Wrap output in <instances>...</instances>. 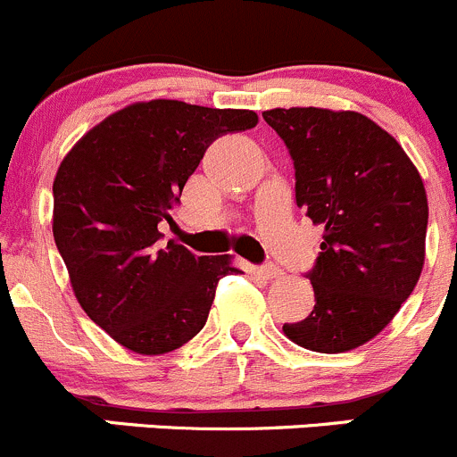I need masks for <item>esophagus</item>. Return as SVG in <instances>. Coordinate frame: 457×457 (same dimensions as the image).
Segmentation results:
<instances>
[{
	"label": "esophagus",
	"instance_id": "obj_1",
	"mask_svg": "<svg viewBox=\"0 0 457 457\" xmlns=\"http://www.w3.org/2000/svg\"><path fill=\"white\" fill-rule=\"evenodd\" d=\"M256 274L265 280H274V278H280V274H283V271H280L276 265H261V267H256Z\"/></svg>",
	"mask_w": 457,
	"mask_h": 457
}]
</instances>
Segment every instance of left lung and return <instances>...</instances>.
Segmentation results:
<instances>
[{
  "instance_id": "obj_1",
  "label": "left lung",
  "mask_w": 457,
  "mask_h": 457,
  "mask_svg": "<svg viewBox=\"0 0 457 457\" xmlns=\"http://www.w3.org/2000/svg\"><path fill=\"white\" fill-rule=\"evenodd\" d=\"M287 145L296 205L322 228L307 278L316 305L285 322L292 343L320 353L356 349L411 296L422 265L428 205L400 143L361 112L276 108L262 112Z\"/></svg>"
}]
</instances>
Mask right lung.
<instances>
[{"instance_id":"add662e5","label":"right lung","mask_w":457,"mask_h":457,"mask_svg":"<svg viewBox=\"0 0 457 457\" xmlns=\"http://www.w3.org/2000/svg\"><path fill=\"white\" fill-rule=\"evenodd\" d=\"M252 110L156 99L128 105L68 152L53 183V234L84 312L119 345L156 356L205 325L229 256L161 243L187 179L219 137L250 130Z\"/></svg>"}]
</instances>
